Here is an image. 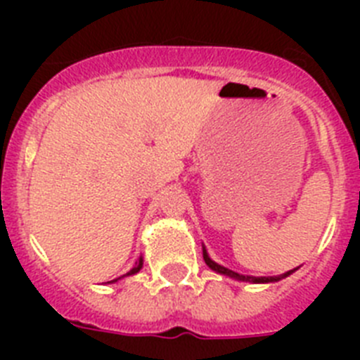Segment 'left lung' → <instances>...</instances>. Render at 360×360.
<instances>
[{
	"label": "left lung",
	"instance_id": "left-lung-1",
	"mask_svg": "<svg viewBox=\"0 0 360 360\" xmlns=\"http://www.w3.org/2000/svg\"><path fill=\"white\" fill-rule=\"evenodd\" d=\"M202 250H203V259H205V263H207V266L211 270H214V272H218V274L221 276H227V278L231 279H236V281H245V283H276V281H281V279L288 278L290 274H294L295 270L299 269H294V270H288V272H285V274H279V276H245V274H238V272H234V270L227 269V266L224 265H218L216 262H212L211 256L207 254V249H205V245H202Z\"/></svg>",
	"mask_w": 360,
	"mask_h": 360
}]
</instances>
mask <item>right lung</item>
<instances>
[{
	"mask_svg": "<svg viewBox=\"0 0 360 360\" xmlns=\"http://www.w3.org/2000/svg\"><path fill=\"white\" fill-rule=\"evenodd\" d=\"M142 266H144V257H139V259H136L135 262V265H133V269L129 270V272H126V274L124 276H120V278H117V279H113V281H108V283H117V281H120V279H124V278H128V276H133V274H136V272H141V269Z\"/></svg>",
	"mask_w": 360,
	"mask_h": 360,
	"instance_id": "right-lung-1",
	"label": "right lung"
}]
</instances>
